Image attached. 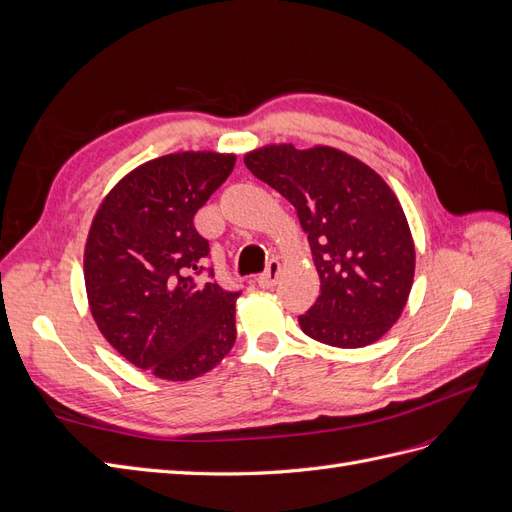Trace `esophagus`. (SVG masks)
<instances>
[{
	"mask_svg": "<svg viewBox=\"0 0 512 512\" xmlns=\"http://www.w3.org/2000/svg\"><path fill=\"white\" fill-rule=\"evenodd\" d=\"M277 275H280V262L271 260L269 265H267V269L258 275V284L262 288H273L275 282H277Z\"/></svg>",
	"mask_w": 512,
	"mask_h": 512,
	"instance_id": "1",
	"label": "esophagus"
}]
</instances>
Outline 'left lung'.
<instances>
[{"label": "left lung", "mask_w": 512, "mask_h": 512, "mask_svg": "<svg viewBox=\"0 0 512 512\" xmlns=\"http://www.w3.org/2000/svg\"><path fill=\"white\" fill-rule=\"evenodd\" d=\"M245 166L294 205L320 277L299 316L305 335L335 348L374 344L401 316L414 243L397 196L367 164L333 147L269 145Z\"/></svg>", "instance_id": "obj_1"}]
</instances>
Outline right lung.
Here are the masks:
<instances>
[{"label": "right lung", "mask_w": 512, "mask_h": 512, "mask_svg": "<svg viewBox=\"0 0 512 512\" xmlns=\"http://www.w3.org/2000/svg\"><path fill=\"white\" fill-rule=\"evenodd\" d=\"M235 160L185 151L145 162L102 200L89 228L91 316L121 356L162 380L207 374L237 339L241 290L213 280V267H205L209 241L194 226L196 211L226 181Z\"/></svg>", "instance_id": "1"}]
</instances>
